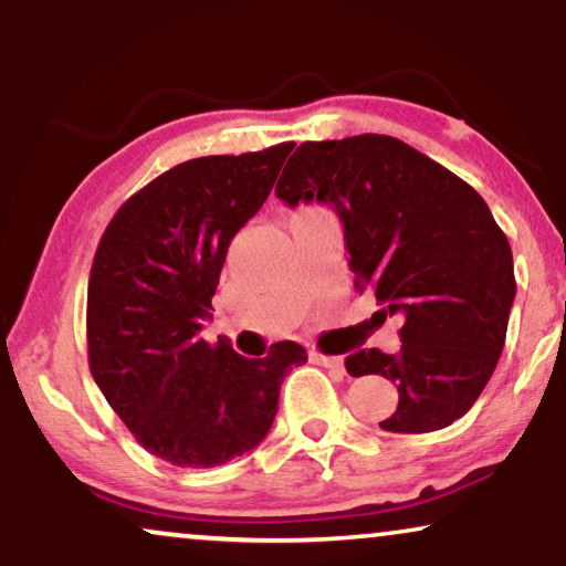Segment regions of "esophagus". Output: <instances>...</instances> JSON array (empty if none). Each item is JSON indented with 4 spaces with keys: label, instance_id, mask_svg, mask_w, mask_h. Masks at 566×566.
<instances>
[{
    "label": "esophagus",
    "instance_id": "esophagus-1",
    "mask_svg": "<svg viewBox=\"0 0 566 566\" xmlns=\"http://www.w3.org/2000/svg\"><path fill=\"white\" fill-rule=\"evenodd\" d=\"M312 360H314V363H319V366H324V368H335V370H339V374H343V370H345V360L339 358V355L312 353Z\"/></svg>",
    "mask_w": 566,
    "mask_h": 566
}]
</instances>
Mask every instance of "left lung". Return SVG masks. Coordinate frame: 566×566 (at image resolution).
<instances>
[{"label": "left lung", "instance_id": "left-lung-1", "mask_svg": "<svg viewBox=\"0 0 566 566\" xmlns=\"http://www.w3.org/2000/svg\"><path fill=\"white\" fill-rule=\"evenodd\" d=\"M275 196L329 203L345 229L355 289L399 314V353L345 358L350 376L397 384L389 432H432L459 420L484 391L505 347L515 298L513 252L479 192L394 136L304 142Z\"/></svg>", "mask_w": 566, "mask_h": 566}]
</instances>
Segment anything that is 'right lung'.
<instances>
[{
	"label": "right lung",
	"mask_w": 566,
	"mask_h": 566,
	"mask_svg": "<svg viewBox=\"0 0 566 566\" xmlns=\"http://www.w3.org/2000/svg\"><path fill=\"white\" fill-rule=\"evenodd\" d=\"M293 144L182 161L107 223L87 289V358L107 405L157 459L221 467L252 451L306 350L283 339L244 358L200 329L239 229L265 203Z\"/></svg>",
	"instance_id": "right-lung-1"
}]
</instances>
